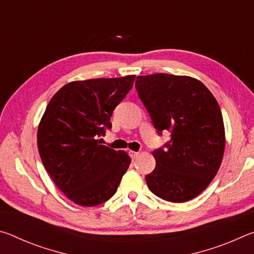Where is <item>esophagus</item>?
I'll use <instances>...</instances> for the list:
<instances>
[{"mask_svg":"<svg viewBox=\"0 0 254 254\" xmlns=\"http://www.w3.org/2000/svg\"><path fill=\"white\" fill-rule=\"evenodd\" d=\"M128 154H130V157H131L132 159H135V158L139 157L140 152H137V151H130V152H128Z\"/></svg>","mask_w":254,"mask_h":254,"instance_id":"obj_1","label":"esophagus"}]
</instances>
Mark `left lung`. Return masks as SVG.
<instances>
[{"label":"left lung","instance_id":"obj_1","mask_svg":"<svg viewBox=\"0 0 254 254\" xmlns=\"http://www.w3.org/2000/svg\"><path fill=\"white\" fill-rule=\"evenodd\" d=\"M135 88L159 135L171 139L152 152L145 176L154 195L171 203L198 196L220 169L225 148L222 112L208 88L188 76H137Z\"/></svg>","mask_w":254,"mask_h":254}]
</instances>
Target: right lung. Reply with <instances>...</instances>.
I'll return each mask as SVG.
<instances>
[{
	"label": "right lung",
	"mask_w": 254,
	"mask_h": 254,
	"mask_svg": "<svg viewBox=\"0 0 254 254\" xmlns=\"http://www.w3.org/2000/svg\"><path fill=\"white\" fill-rule=\"evenodd\" d=\"M135 76L71 81L47 105L38 127V149L51 179L80 206H96L118 190L131 159L101 144L113 111Z\"/></svg>",
	"instance_id": "1"
}]
</instances>
